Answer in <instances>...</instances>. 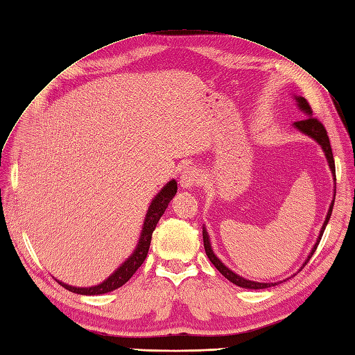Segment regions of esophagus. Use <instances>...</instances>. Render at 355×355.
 <instances>
[{
    "label": "esophagus",
    "instance_id": "obj_1",
    "mask_svg": "<svg viewBox=\"0 0 355 355\" xmlns=\"http://www.w3.org/2000/svg\"><path fill=\"white\" fill-rule=\"evenodd\" d=\"M200 180V171L196 167H187L184 171H182L180 176V185L182 188H191L196 184H198Z\"/></svg>",
    "mask_w": 355,
    "mask_h": 355
}]
</instances>
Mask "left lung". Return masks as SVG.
Instances as JSON below:
<instances>
[{
    "mask_svg": "<svg viewBox=\"0 0 355 355\" xmlns=\"http://www.w3.org/2000/svg\"><path fill=\"white\" fill-rule=\"evenodd\" d=\"M294 98H295V101H297V106H299V107L306 113V116H308V118L303 119V121L294 122V128H297L299 131H302L303 134H306V136H309L311 139H313V140L317 141L318 145L322 148L324 154H325V158H327V161H329V166H330V170H331V173H333V179L336 180V168H334L333 152H331V146H330V140H329V136H327V131H325L324 125H322V123H321L318 119L312 118L311 106H309V103L306 101L304 97H294ZM334 196H336V191H334ZM333 205H334V201H331L330 209H329V214H327V216H325V221H324V224H322L321 233H320V236H318V241H317V243L313 245L312 251H311L309 257L306 258V261H304L303 267L306 266V263H308V261L311 260V257L313 255V252L317 251V246H318V243H320V241H321L322 233H324V230H325V225H327L329 219H330V216H331ZM203 243H205V249H206V255H207V258L210 260V263H212V264L216 267V269L219 270V273L224 275L230 282H233V284H236L237 286H242V288H246V290H248V288H249V290H263V288H269V286H275V285H276V282H275V284H264V282L249 281V279H245V277L239 276V275H236L234 272L230 270L228 267H227L221 260H219V258L215 255V252L212 251V246H210V241H209V234H207L205 227H203ZM300 270H302V269H300Z\"/></svg>",
    "mask_w": 355,
    "mask_h": 355,
    "instance_id": "obj_1",
    "label": "left lung"
}]
</instances>
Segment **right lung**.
I'll return each instance as SVG.
<instances>
[{"label":"right lung","instance_id":"add662e5","mask_svg":"<svg viewBox=\"0 0 355 355\" xmlns=\"http://www.w3.org/2000/svg\"><path fill=\"white\" fill-rule=\"evenodd\" d=\"M178 193V182L173 179L170 180L168 184H166L162 187V189L155 196V198L152 200V203L148 209V214L145 218V223H143V228H141V234L139 239V243L134 249V252L123 261L116 270H114L106 281L95 285V286H89V288H79V286H71L67 285L64 282H60L65 290H69L71 293L76 294H82V295H98V294H104L119 288L125 282H128L131 279V276L136 273V270L145 261V258L148 257V251H149V245H150V239H152V233L159 221V218L162 216V214L166 212V209L170 203V200L175 197V194Z\"/></svg>","mask_w":355,"mask_h":355}]
</instances>
